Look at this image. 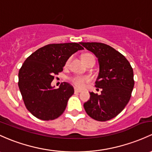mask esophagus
Masks as SVG:
<instances>
[{"label":"esophagus","instance_id":"esophagus-1","mask_svg":"<svg viewBox=\"0 0 152 152\" xmlns=\"http://www.w3.org/2000/svg\"><path fill=\"white\" fill-rule=\"evenodd\" d=\"M74 92H75V93H79V92H81V90H80V89H78L75 88Z\"/></svg>","mask_w":152,"mask_h":152}]
</instances>
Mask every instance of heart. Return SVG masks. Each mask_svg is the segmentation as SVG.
Masks as SVG:
<instances>
[{
    "instance_id": "obj_1",
    "label": "heart",
    "mask_w": 152,
    "mask_h": 152,
    "mask_svg": "<svg viewBox=\"0 0 152 152\" xmlns=\"http://www.w3.org/2000/svg\"><path fill=\"white\" fill-rule=\"evenodd\" d=\"M89 55H90V54H86V55H84L83 57H85V56H87ZM69 61H70V59H68V61H67L66 63V65L67 64H68ZM90 80H91L90 77L88 76H75L70 79V81H71L72 84H73L75 87L79 89L84 88V87H85L86 84L89 82Z\"/></svg>"
}]
</instances>
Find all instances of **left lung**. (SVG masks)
Instances as JSON below:
<instances>
[{"instance_id": "obj_1", "label": "left lung", "mask_w": 152, "mask_h": 152, "mask_svg": "<svg viewBox=\"0 0 152 152\" xmlns=\"http://www.w3.org/2000/svg\"><path fill=\"white\" fill-rule=\"evenodd\" d=\"M81 44L98 58L100 71L95 87L102 89L100 95L89 93L90 97L84 103V109L95 120H110L117 116L130 100L134 87L133 70L124 55L107 44Z\"/></svg>"}]
</instances>
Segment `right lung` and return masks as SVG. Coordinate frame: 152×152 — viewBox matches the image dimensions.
Segmentation results:
<instances>
[{
	"label": "right lung",
	"mask_w": 152,
	"mask_h": 152,
	"mask_svg": "<svg viewBox=\"0 0 152 152\" xmlns=\"http://www.w3.org/2000/svg\"><path fill=\"white\" fill-rule=\"evenodd\" d=\"M84 49L77 43L51 44L37 49L22 64L18 86L27 109L44 121L57 119L65 111L74 93L70 84L63 82L55 89L54 76L63 71L65 63L77 51Z\"/></svg>",
	"instance_id": "add662e5"
}]
</instances>
